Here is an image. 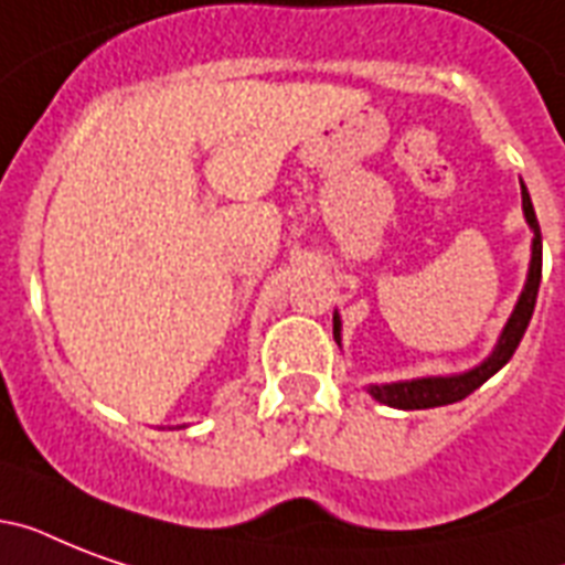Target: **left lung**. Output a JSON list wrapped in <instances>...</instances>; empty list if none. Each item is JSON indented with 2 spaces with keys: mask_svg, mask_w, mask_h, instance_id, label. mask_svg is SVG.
<instances>
[{
  "mask_svg": "<svg viewBox=\"0 0 565 565\" xmlns=\"http://www.w3.org/2000/svg\"><path fill=\"white\" fill-rule=\"evenodd\" d=\"M522 211H525L527 225L534 228V252H531V269H527L525 290L519 296L513 317L508 319V326L501 331V340L499 345H495V352H492L481 366H475L472 372H463V375L419 377V381H402V384L370 386V393L375 395L377 402L390 404V407H398V411H425V407L455 404L460 402V398H466L469 393H475L483 381H490V377L513 358V352H516L519 343H522V337H525L527 322L534 317L536 292H540V278H543V234H540V222H536L534 204H531V195H527L525 184H522ZM334 340H340V317H334Z\"/></svg>",
  "mask_w": 565,
  "mask_h": 565,
  "instance_id": "left-lung-1",
  "label": "left lung"
}]
</instances>
